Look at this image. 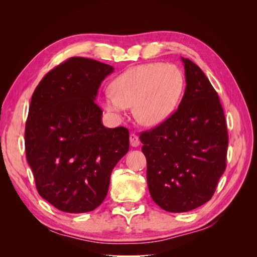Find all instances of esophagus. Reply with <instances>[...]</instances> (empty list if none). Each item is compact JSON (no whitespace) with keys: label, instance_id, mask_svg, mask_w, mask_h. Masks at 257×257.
Wrapping results in <instances>:
<instances>
[{"label":"esophagus","instance_id":"obj_1","mask_svg":"<svg viewBox=\"0 0 257 257\" xmlns=\"http://www.w3.org/2000/svg\"><path fill=\"white\" fill-rule=\"evenodd\" d=\"M130 143H131L132 147H138L139 144H141V142H139L138 136L135 135V134H131L130 135Z\"/></svg>","mask_w":257,"mask_h":257}]
</instances>
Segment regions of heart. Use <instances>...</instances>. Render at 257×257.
<instances>
[{"label": "heart", "instance_id": "heart-1", "mask_svg": "<svg viewBox=\"0 0 257 257\" xmlns=\"http://www.w3.org/2000/svg\"><path fill=\"white\" fill-rule=\"evenodd\" d=\"M111 93L102 99L104 109L121 115L134 106L139 123L155 126L168 119L180 99L183 76L173 65L150 63L128 68L111 83Z\"/></svg>", "mask_w": 257, "mask_h": 257}]
</instances>
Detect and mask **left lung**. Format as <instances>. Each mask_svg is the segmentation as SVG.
Returning a JSON list of instances; mask_svg holds the SVG:
<instances>
[{"instance_id": "1", "label": "left lung", "mask_w": 257, "mask_h": 257, "mask_svg": "<svg viewBox=\"0 0 257 257\" xmlns=\"http://www.w3.org/2000/svg\"><path fill=\"white\" fill-rule=\"evenodd\" d=\"M181 59L186 87L178 109L139 136L151 197L169 212L191 211L211 199L228 147L219 95L195 63Z\"/></svg>"}]
</instances>
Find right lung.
Segmentation results:
<instances>
[{"label":"right lung","instance_id":"add662e5","mask_svg":"<svg viewBox=\"0 0 257 257\" xmlns=\"http://www.w3.org/2000/svg\"><path fill=\"white\" fill-rule=\"evenodd\" d=\"M113 67L73 57L36 87L26 123V154L40 195L61 211L89 212L105 199L110 175L128 151L126 127H105L95 103Z\"/></svg>","mask_w":257,"mask_h":257}]
</instances>
